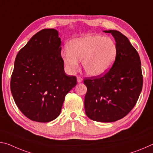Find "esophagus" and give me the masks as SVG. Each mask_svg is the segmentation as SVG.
<instances>
[{"mask_svg": "<svg viewBox=\"0 0 153 153\" xmlns=\"http://www.w3.org/2000/svg\"><path fill=\"white\" fill-rule=\"evenodd\" d=\"M82 81H83V79L81 77H79V76H78L77 77V82H78V83H81V82H82Z\"/></svg>", "mask_w": 153, "mask_h": 153, "instance_id": "esophagus-1", "label": "esophagus"}]
</instances>
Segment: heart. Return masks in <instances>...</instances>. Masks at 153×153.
<instances>
[{"label": "heart", "instance_id": "obj_1", "mask_svg": "<svg viewBox=\"0 0 153 153\" xmlns=\"http://www.w3.org/2000/svg\"><path fill=\"white\" fill-rule=\"evenodd\" d=\"M117 55L115 41L97 34H88L69 42L68 48L61 51L67 70L74 73L82 60V67L90 76H100L112 67Z\"/></svg>", "mask_w": 153, "mask_h": 153}]
</instances>
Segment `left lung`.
<instances>
[{"instance_id": "obj_1", "label": "left lung", "mask_w": 153, "mask_h": 153, "mask_svg": "<svg viewBox=\"0 0 153 153\" xmlns=\"http://www.w3.org/2000/svg\"><path fill=\"white\" fill-rule=\"evenodd\" d=\"M115 38V61L104 76L85 79L86 115L99 122H113L123 118L136 104L143 84L141 61L128 38L117 30H106Z\"/></svg>"}]
</instances>
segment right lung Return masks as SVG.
<instances>
[{
    "label": "right lung",
    "mask_w": 153,
    "mask_h": 153,
    "mask_svg": "<svg viewBox=\"0 0 153 153\" xmlns=\"http://www.w3.org/2000/svg\"><path fill=\"white\" fill-rule=\"evenodd\" d=\"M61 44L57 30L43 29L15 58L11 94L19 109L32 121L55 120L66 94L77 84L76 77L67 76L64 71Z\"/></svg>",
    "instance_id": "add662e5"
}]
</instances>
